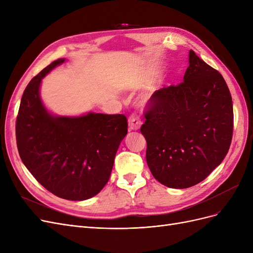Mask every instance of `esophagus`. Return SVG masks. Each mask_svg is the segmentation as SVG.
Returning <instances> with one entry per match:
<instances>
[{
	"mask_svg": "<svg viewBox=\"0 0 253 253\" xmlns=\"http://www.w3.org/2000/svg\"><path fill=\"white\" fill-rule=\"evenodd\" d=\"M128 127L129 129H132V131H137V129L140 128L141 126V120L139 119V117L137 116L136 114H132L131 116L128 117Z\"/></svg>",
	"mask_w": 253,
	"mask_h": 253,
	"instance_id": "esophagus-1",
	"label": "esophagus"
}]
</instances>
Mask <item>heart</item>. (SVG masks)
Masks as SVG:
<instances>
[{
	"label": "heart",
	"instance_id": "obj_1",
	"mask_svg": "<svg viewBox=\"0 0 253 253\" xmlns=\"http://www.w3.org/2000/svg\"><path fill=\"white\" fill-rule=\"evenodd\" d=\"M152 96H153V94H152V93L147 94V95H144V96H143V98H142V101H143V103H144V104L150 103V102L152 101Z\"/></svg>",
	"mask_w": 253,
	"mask_h": 253
}]
</instances>
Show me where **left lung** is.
<instances>
[{
  "mask_svg": "<svg viewBox=\"0 0 253 253\" xmlns=\"http://www.w3.org/2000/svg\"><path fill=\"white\" fill-rule=\"evenodd\" d=\"M140 131L147 163L163 185L186 189L223 162L233 133V105L216 70L189 51L183 82L156 90Z\"/></svg>",
  "mask_w": 253,
  "mask_h": 253,
  "instance_id": "left-lung-1",
  "label": "left lung"
}]
</instances>
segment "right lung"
Segmentation results:
<instances>
[{"label": "right lung", "mask_w": 253, "mask_h": 253, "mask_svg": "<svg viewBox=\"0 0 253 253\" xmlns=\"http://www.w3.org/2000/svg\"><path fill=\"white\" fill-rule=\"evenodd\" d=\"M64 62L53 61L28 83L17 117V145L23 164L45 189L64 200L85 201L109 181L127 120L122 114H51L41 100V82Z\"/></svg>", "instance_id": "add662e5"}]
</instances>
